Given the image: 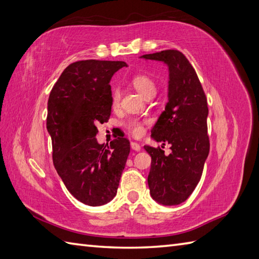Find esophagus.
Segmentation results:
<instances>
[{"label": "esophagus", "instance_id": "34e87169", "mask_svg": "<svg viewBox=\"0 0 259 259\" xmlns=\"http://www.w3.org/2000/svg\"><path fill=\"white\" fill-rule=\"evenodd\" d=\"M130 146H131L132 150H135V151H140V150H141V147H140V144H139V143H138V142H135V141H132V142L130 143Z\"/></svg>", "mask_w": 259, "mask_h": 259}]
</instances>
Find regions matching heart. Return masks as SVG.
Returning <instances> with one entry per match:
<instances>
[{
	"mask_svg": "<svg viewBox=\"0 0 259 259\" xmlns=\"http://www.w3.org/2000/svg\"><path fill=\"white\" fill-rule=\"evenodd\" d=\"M132 85L139 92L142 96L148 98V97H153L157 92V83L152 79L151 77L144 74H138L132 77L131 79ZM121 98V93H120V89L118 87H115L111 92V102L112 106H117ZM125 127L129 129L134 136H141L144 131L143 123L139 121L138 119H128L127 121L124 122Z\"/></svg>",
	"mask_w": 259,
	"mask_h": 259,
	"instance_id": "obj_1",
	"label": "heart"
}]
</instances>
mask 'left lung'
I'll use <instances>...</instances> for the list:
<instances>
[{
  "mask_svg": "<svg viewBox=\"0 0 259 259\" xmlns=\"http://www.w3.org/2000/svg\"><path fill=\"white\" fill-rule=\"evenodd\" d=\"M142 57L164 62L170 70L169 101L152 129V138L170 143L172 152L165 155L160 147H144L151 155L150 194L163 205H178L196 188L209 152L207 99L183 53L165 50Z\"/></svg>",
  "mask_w": 259,
  "mask_h": 259,
  "instance_id": "obj_1",
  "label": "left lung"
}]
</instances>
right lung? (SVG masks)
<instances>
[{
    "instance_id": "obj_1",
    "label": "right lung",
    "mask_w": 259,
    "mask_h": 259,
    "mask_svg": "<svg viewBox=\"0 0 259 259\" xmlns=\"http://www.w3.org/2000/svg\"><path fill=\"white\" fill-rule=\"evenodd\" d=\"M124 66L96 59L71 63L48 98L54 166L70 194L89 206L115 197L130 152L127 138L112 140L109 147L95 138L96 124L107 122L111 113V77Z\"/></svg>"
}]
</instances>
